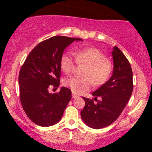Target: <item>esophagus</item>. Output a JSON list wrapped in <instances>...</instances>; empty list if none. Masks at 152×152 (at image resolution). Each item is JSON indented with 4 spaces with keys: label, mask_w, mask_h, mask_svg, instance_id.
I'll use <instances>...</instances> for the list:
<instances>
[{
    "label": "esophagus",
    "mask_w": 152,
    "mask_h": 152,
    "mask_svg": "<svg viewBox=\"0 0 152 152\" xmlns=\"http://www.w3.org/2000/svg\"><path fill=\"white\" fill-rule=\"evenodd\" d=\"M78 97V95H76V94H75L74 93H72V99H76Z\"/></svg>",
    "instance_id": "esophagus-1"
}]
</instances>
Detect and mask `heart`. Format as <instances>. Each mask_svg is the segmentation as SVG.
<instances>
[{"label":"heart","instance_id":"obj_1","mask_svg":"<svg viewBox=\"0 0 152 152\" xmlns=\"http://www.w3.org/2000/svg\"><path fill=\"white\" fill-rule=\"evenodd\" d=\"M77 63L88 65L85 71L86 78L69 77L64 81V84L74 94H80L89 90L93 85L92 79L95 85L102 84L107 79L111 72L109 62L106 60L104 54L96 48L80 49L75 52V55L71 52H65L60 59L61 69L66 74H71L76 69Z\"/></svg>","mask_w":152,"mask_h":152}]
</instances>
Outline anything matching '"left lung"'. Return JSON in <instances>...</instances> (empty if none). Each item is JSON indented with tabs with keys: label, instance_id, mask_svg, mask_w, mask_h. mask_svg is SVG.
Returning a JSON list of instances; mask_svg holds the SVG:
<instances>
[{
	"label": "left lung",
	"instance_id": "8db88e82",
	"mask_svg": "<svg viewBox=\"0 0 152 152\" xmlns=\"http://www.w3.org/2000/svg\"><path fill=\"white\" fill-rule=\"evenodd\" d=\"M114 69L111 77L92 95L96 101L83 97L85 106L81 111L82 120L93 129L104 128L114 122L120 116L133 91V74L131 65L118 47L111 51ZM100 96V101L97 98Z\"/></svg>",
	"mask_w": 152,
	"mask_h": 152
}]
</instances>
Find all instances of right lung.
Instances as JSON below:
<instances>
[{"mask_svg": "<svg viewBox=\"0 0 152 152\" xmlns=\"http://www.w3.org/2000/svg\"><path fill=\"white\" fill-rule=\"evenodd\" d=\"M81 38L56 36L45 40L30 52L19 73L20 99L23 109L38 126L46 127L60 121L71 99V91L61 87L58 93L50 94L60 84V59L64 50Z\"/></svg>", "mask_w": 152, "mask_h": 152, "instance_id": "1", "label": "right lung"}]
</instances>
